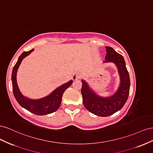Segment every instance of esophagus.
<instances>
[{"label":"esophagus","mask_w":153,"mask_h":153,"mask_svg":"<svg viewBox=\"0 0 153 153\" xmlns=\"http://www.w3.org/2000/svg\"><path fill=\"white\" fill-rule=\"evenodd\" d=\"M80 77V74L79 73H75L72 76V78L73 80H76Z\"/></svg>","instance_id":"esophagus-1"}]
</instances>
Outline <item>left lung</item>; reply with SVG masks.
Listing matches in <instances>:
<instances>
[{"label": "left lung", "mask_w": 153, "mask_h": 153, "mask_svg": "<svg viewBox=\"0 0 153 153\" xmlns=\"http://www.w3.org/2000/svg\"><path fill=\"white\" fill-rule=\"evenodd\" d=\"M106 55L103 62H114L120 76V85L112 96L103 98L92 91L85 80H82V95L85 107L90 112L101 117H107L121 110L128 98L130 80L124 59L121 54L111 47H106Z\"/></svg>", "instance_id": "8db88e82"}]
</instances>
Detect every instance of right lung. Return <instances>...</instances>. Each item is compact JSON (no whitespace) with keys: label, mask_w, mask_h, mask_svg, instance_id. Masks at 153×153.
<instances>
[{"label":"right lung","mask_w":153,"mask_h":153,"mask_svg":"<svg viewBox=\"0 0 153 153\" xmlns=\"http://www.w3.org/2000/svg\"><path fill=\"white\" fill-rule=\"evenodd\" d=\"M34 49H32L29 52H23L18 59L15 66L13 67L11 76L13 94L18 103L23 108H25L29 112L38 115H44L55 112L61 103L62 97L64 92L70 86L73 80H71L53 91L52 93L45 98L38 100L29 99L23 95L18 88L16 82V73L20 64L26 56L29 55Z\"/></svg>","instance_id":"add662e5"}]
</instances>
